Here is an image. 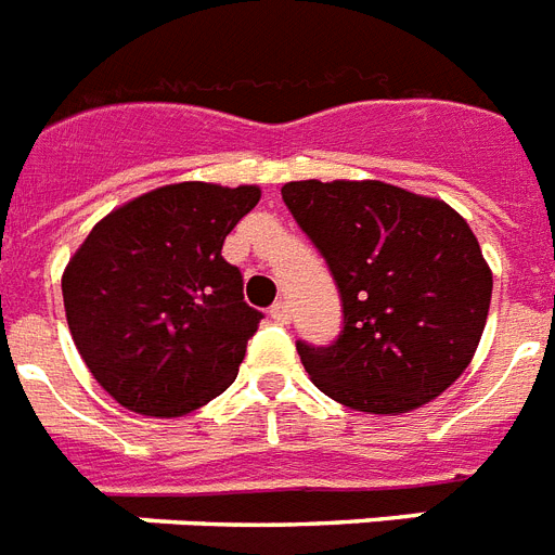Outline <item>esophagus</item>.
Masks as SVG:
<instances>
[{
	"mask_svg": "<svg viewBox=\"0 0 555 555\" xmlns=\"http://www.w3.org/2000/svg\"><path fill=\"white\" fill-rule=\"evenodd\" d=\"M269 318H272L274 323H289L292 321V309L286 300H278V304L269 309Z\"/></svg>",
	"mask_w": 555,
	"mask_h": 555,
	"instance_id": "34e87169",
	"label": "esophagus"
}]
</instances>
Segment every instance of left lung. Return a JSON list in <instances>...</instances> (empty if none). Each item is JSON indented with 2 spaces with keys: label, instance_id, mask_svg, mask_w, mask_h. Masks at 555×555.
Returning <instances> with one entry per match:
<instances>
[{
  "label": "left lung",
  "instance_id": "8db88e82",
  "mask_svg": "<svg viewBox=\"0 0 555 555\" xmlns=\"http://www.w3.org/2000/svg\"><path fill=\"white\" fill-rule=\"evenodd\" d=\"M281 194L344 300L332 347L298 344L314 387L370 415L441 396L473 361L493 295L467 220L438 197L380 180H298Z\"/></svg>",
  "mask_w": 555,
  "mask_h": 555
}]
</instances>
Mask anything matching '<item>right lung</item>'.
<instances>
[{
    "mask_svg": "<svg viewBox=\"0 0 555 555\" xmlns=\"http://www.w3.org/2000/svg\"><path fill=\"white\" fill-rule=\"evenodd\" d=\"M257 185L175 183L114 208L62 272L70 338L126 410L177 418L232 387L263 314L223 241Z\"/></svg>",
    "mask_w": 555,
    "mask_h": 555,
    "instance_id": "1",
    "label": "right lung"
}]
</instances>
